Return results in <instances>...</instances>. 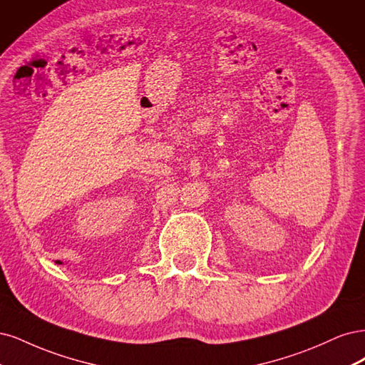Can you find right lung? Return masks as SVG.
I'll list each match as a JSON object with an SVG mask.
<instances>
[{"label": "right lung", "mask_w": 365, "mask_h": 365, "mask_svg": "<svg viewBox=\"0 0 365 365\" xmlns=\"http://www.w3.org/2000/svg\"><path fill=\"white\" fill-rule=\"evenodd\" d=\"M57 264H58V265H61V264H62V262H61V261H57Z\"/></svg>", "instance_id": "add662e5"}]
</instances>
